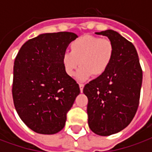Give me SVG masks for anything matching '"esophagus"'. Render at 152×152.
Returning <instances> with one entry per match:
<instances>
[{
  "mask_svg": "<svg viewBox=\"0 0 152 152\" xmlns=\"http://www.w3.org/2000/svg\"><path fill=\"white\" fill-rule=\"evenodd\" d=\"M79 86H80V92L82 93L83 92V89H84V84H79Z\"/></svg>",
  "mask_w": 152,
  "mask_h": 152,
  "instance_id": "esophagus-1",
  "label": "esophagus"
}]
</instances>
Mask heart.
<instances>
[{"label":"heart","instance_id":"obj_1","mask_svg":"<svg viewBox=\"0 0 152 152\" xmlns=\"http://www.w3.org/2000/svg\"><path fill=\"white\" fill-rule=\"evenodd\" d=\"M70 53L62 57L63 70L69 77H73L76 69L79 80L94 76L99 77L108 70L115 54L114 45L109 39L85 35L70 44Z\"/></svg>","mask_w":152,"mask_h":152}]
</instances>
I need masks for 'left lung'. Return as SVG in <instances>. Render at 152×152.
Masks as SVG:
<instances>
[{"label": "left lung", "mask_w": 152, "mask_h": 152, "mask_svg": "<svg viewBox=\"0 0 152 152\" xmlns=\"http://www.w3.org/2000/svg\"><path fill=\"white\" fill-rule=\"evenodd\" d=\"M105 36L115 47L107 72L86 85L88 124L94 134L109 136L129 124L138 107L142 82L137 50L133 44L113 30L95 32Z\"/></svg>", "instance_id": "8db88e82"}]
</instances>
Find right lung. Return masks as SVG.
<instances>
[{
    "label": "right lung",
    "mask_w": 152,
    "mask_h": 152,
    "mask_svg": "<svg viewBox=\"0 0 152 152\" xmlns=\"http://www.w3.org/2000/svg\"><path fill=\"white\" fill-rule=\"evenodd\" d=\"M78 36L44 33L23 45L15 58L12 94L17 113L36 133L54 134L79 95V85L66 75L62 57Z\"/></svg>",
    "instance_id": "right-lung-1"
}]
</instances>
